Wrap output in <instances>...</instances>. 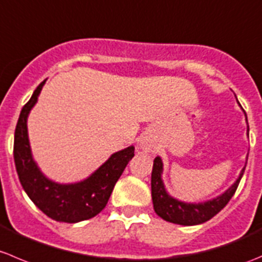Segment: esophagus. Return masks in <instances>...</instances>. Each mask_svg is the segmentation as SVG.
Returning <instances> with one entry per match:
<instances>
[{
  "label": "esophagus",
  "mask_w": 262,
  "mask_h": 262,
  "mask_svg": "<svg viewBox=\"0 0 262 262\" xmlns=\"http://www.w3.org/2000/svg\"><path fill=\"white\" fill-rule=\"evenodd\" d=\"M151 145H150V142L147 141L146 139H141L140 140V142H139V147L141 150H144V151H150V149H151Z\"/></svg>",
  "instance_id": "esophagus-1"
}]
</instances>
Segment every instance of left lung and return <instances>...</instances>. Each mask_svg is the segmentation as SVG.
<instances>
[{
	"label": "left lung",
	"mask_w": 262,
	"mask_h": 262,
	"mask_svg": "<svg viewBox=\"0 0 262 262\" xmlns=\"http://www.w3.org/2000/svg\"><path fill=\"white\" fill-rule=\"evenodd\" d=\"M235 99H237V97H235ZM237 103L241 107L238 100ZM246 121H247V116H246ZM245 168L246 165L242 168V170L239 172V176L234 181V183L229 188H227L224 192L216 196V198L203 201V203H186V201L178 200V199L173 198V196H170L168 193L164 185V181H163V170H164V168H163V160L160 157H157L154 159L151 172V199L155 213L162 219L180 225H198L208 222L213 216H215L227 205L228 201L232 199V196L234 195L235 190L238 187V183H239L243 172H245Z\"/></svg>",
	"instance_id": "8db88e82"
}]
</instances>
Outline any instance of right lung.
I'll return each mask as SVG.
<instances>
[{
	"mask_svg": "<svg viewBox=\"0 0 262 262\" xmlns=\"http://www.w3.org/2000/svg\"><path fill=\"white\" fill-rule=\"evenodd\" d=\"M40 82L29 102L23 107L15 128L14 159L23 188L30 200L47 216L63 223H79L99 214L107 205L113 187L134 158V145L116 151L89 177L74 183H59L40 170L33 158L28 135V117L38 102L43 85Z\"/></svg>",
	"mask_w": 262,
	"mask_h": 262,
	"instance_id": "right-lung-1",
	"label": "right lung"
}]
</instances>
